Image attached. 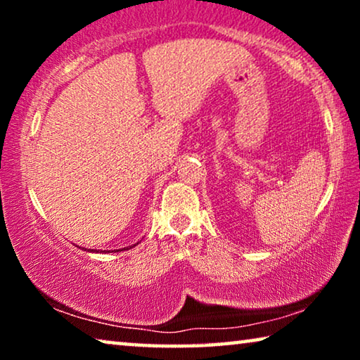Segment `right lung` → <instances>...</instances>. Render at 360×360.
Here are the masks:
<instances>
[{
    "label": "right lung",
    "mask_w": 360,
    "mask_h": 360,
    "mask_svg": "<svg viewBox=\"0 0 360 360\" xmlns=\"http://www.w3.org/2000/svg\"><path fill=\"white\" fill-rule=\"evenodd\" d=\"M137 244H139V243H137ZM136 245V244H134ZM134 245H129V248H134ZM120 250L121 249H117V252H120ZM88 252H93V250L90 249V250H88ZM95 252H105V250H95ZM108 252H110V250H108ZM115 252H116V250H115Z\"/></svg>",
    "instance_id": "right-lung-1"
}]
</instances>
